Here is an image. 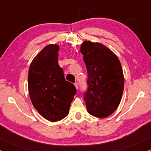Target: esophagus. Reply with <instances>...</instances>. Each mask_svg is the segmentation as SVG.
<instances>
[{
	"label": "esophagus",
	"mask_w": 151,
	"mask_h": 151,
	"mask_svg": "<svg viewBox=\"0 0 151 151\" xmlns=\"http://www.w3.org/2000/svg\"><path fill=\"white\" fill-rule=\"evenodd\" d=\"M74 85H75L76 88L78 90V87H79V86H78V83H74Z\"/></svg>",
	"instance_id": "obj_1"
}]
</instances>
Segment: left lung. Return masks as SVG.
<instances>
[{"instance_id":"left-lung-1","label":"left lung","mask_w":151,"mask_h":151,"mask_svg":"<svg viewBox=\"0 0 151 151\" xmlns=\"http://www.w3.org/2000/svg\"><path fill=\"white\" fill-rule=\"evenodd\" d=\"M81 52L87 70L84 100L87 112L106 118L118 109L124 90V75L118 57L99 42L84 41Z\"/></svg>"}]
</instances>
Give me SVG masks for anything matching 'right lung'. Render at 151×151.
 <instances>
[{
  "instance_id": "right-lung-1",
  "label": "right lung",
  "mask_w": 151,
  "mask_h": 151,
  "mask_svg": "<svg viewBox=\"0 0 151 151\" xmlns=\"http://www.w3.org/2000/svg\"><path fill=\"white\" fill-rule=\"evenodd\" d=\"M59 46L45 47L31 61L28 75L29 94L33 106L50 122H57L68 114L76 93L73 84L64 78L58 64Z\"/></svg>"
}]
</instances>
